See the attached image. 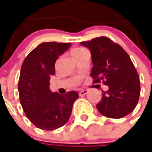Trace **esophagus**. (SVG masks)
<instances>
[{"label": "esophagus", "mask_w": 152, "mask_h": 152, "mask_svg": "<svg viewBox=\"0 0 152 152\" xmlns=\"http://www.w3.org/2000/svg\"><path fill=\"white\" fill-rule=\"evenodd\" d=\"M88 93V90L86 89H84V90H80L79 92V95L80 96H84L85 94H87Z\"/></svg>", "instance_id": "1"}]
</instances>
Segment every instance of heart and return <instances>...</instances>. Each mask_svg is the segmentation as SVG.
<instances>
[{"mask_svg": "<svg viewBox=\"0 0 152 152\" xmlns=\"http://www.w3.org/2000/svg\"><path fill=\"white\" fill-rule=\"evenodd\" d=\"M85 51H87V50L85 49V48H76L72 50V51H71V55H72V57H75V56H79V55H80V54L84 53V52H85Z\"/></svg>", "mask_w": 152, "mask_h": 152, "instance_id": "1", "label": "heart"}]
</instances>
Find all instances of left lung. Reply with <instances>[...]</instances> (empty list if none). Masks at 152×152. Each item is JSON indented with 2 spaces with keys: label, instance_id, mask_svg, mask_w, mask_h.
<instances>
[{
  "label": "left lung",
  "instance_id": "left-lung-1",
  "mask_svg": "<svg viewBox=\"0 0 152 152\" xmlns=\"http://www.w3.org/2000/svg\"><path fill=\"white\" fill-rule=\"evenodd\" d=\"M80 44L91 51L93 83L103 82L109 89L96 104L102 115L122 118L134 110L140 94L139 74L126 50L107 37H98Z\"/></svg>",
  "mask_w": 152,
  "mask_h": 152
}]
</instances>
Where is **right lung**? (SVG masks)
Returning a JSON list of instances; mask_svg holds the SVG:
<instances>
[{
    "mask_svg": "<svg viewBox=\"0 0 152 152\" xmlns=\"http://www.w3.org/2000/svg\"><path fill=\"white\" fill-rule=\"evenodd\" d=\"M70 46V42H42L22 63L18 81L20 102L27 118L42 130H53L66 124L73 103L79 97L75 91L61 95L51 93L49 88L50 76L56 73V59Z\"/></svg>",
    "mask_w": 152,
    "mask_h": 152,
    "instance_id": "right-lung-1",
    "label": "right lung"
}]
</instances>
